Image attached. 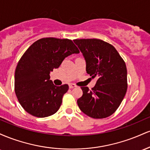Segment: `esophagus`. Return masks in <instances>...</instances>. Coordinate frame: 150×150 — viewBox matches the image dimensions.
I'll return each instance as SVG.
<instances>
[{
	"mask_svg": "<svg viewBox=\"0 0 150 150\" xmlns=\"http://www.w3.org/2000/svg\"><path fill=\"white\" fill-rule=\"evenodd\" d=\"M76 87V86H75V84H70V85H69V87L70 89L74 88V87Z\"/></svg>",
	"mask_w": 150,
	"mask_h": 150,
	"instance_id": "esophagus-1",
	"label": "esophagus"
}]
</instances>
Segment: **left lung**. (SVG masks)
Here are the masks:
<instances>
[{
	"mask_svg": "<svg viewBox=\"0 0 150 150\" xmlns=\"http://www.w3.org/2000/svg\"><path fill=\"white\" fill-rule=\"evenodd\" d=\"M74 42L83 54L87 74L97 78L91 90L81 87L83 94L77 105L93 118L108 117L119 107L128 88L125 62L114 46L101 39H75Z\"/></svg>",
	"mask_w": 150,
	"mask_h": 150,
	"instance_id": "1",
	"label": "left lung"
}]
</instances>
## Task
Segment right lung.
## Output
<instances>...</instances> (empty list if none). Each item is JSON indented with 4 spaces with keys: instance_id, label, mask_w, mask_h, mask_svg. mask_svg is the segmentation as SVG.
<instances>
[{
    "instance_id": "1",
    "label": "right lung",
    "mask_w": 150,
    "mask_h": 150,
    "mask_svg": "<svg viewBox=\"0 0 150 150\" xmlns=\"http://www.w3.org/2000/svg\"><path fill=\"white\" fill-rule=\"evenodd\" d=\"M80 53L68 39L42 38L22 55L15 73V92L22 108L32 116L44 118L57 112L68 85H54L50 73L58 68L65 58Z\"/></svg>"
}]
</instances>
